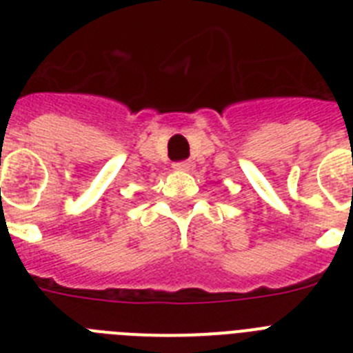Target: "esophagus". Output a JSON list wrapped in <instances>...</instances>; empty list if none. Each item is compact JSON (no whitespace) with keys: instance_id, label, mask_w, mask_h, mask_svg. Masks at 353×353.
Segmentation results:
<instances>
[{"instance_id":"1","label":"esophagus","mask_w":353,"mask_h":353,"mask_svg":"<svg viewBox=\"0 0 353 353\" xmlns=\"http://www.w3.org/2000/svg\"><path fill=\"white\" fill-rule=\"evenodd\" d=\"M173 168H174V170H179V171H185V170H189V162H187V161L174 162Z\"/></svg>"}]
</instances>
